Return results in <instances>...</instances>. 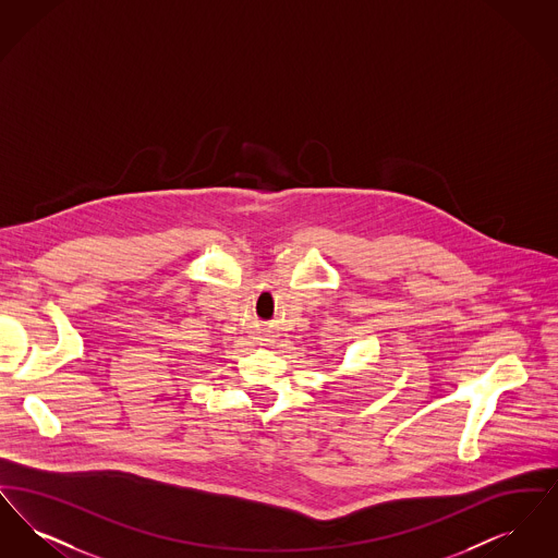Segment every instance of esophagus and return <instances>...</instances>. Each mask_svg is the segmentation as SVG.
Returning <instances> with one entry per match:
<instances>
[{"mask_svg": "<svg viewBox=\"0 0 558 558\" xmlns=\"http://www.w3.org/2000/svg\"><path fill=\"white\" fill-rule=\"evenodd\" d=\"M553 322H555V319H553Z\"/></svg>", "mask_w": 558, "mask_h": 558, "instance_id": "34e87169", "label": "esophagus"}]
</instances>
